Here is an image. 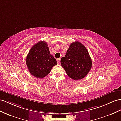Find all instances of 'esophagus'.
Returning <instances> with one entry per match:
<instances>
[{
  "mask_svg": "<svg viewBox=\"0 0 121 121\" xmlns=\"http://www.w3.org/2000/svg\"><path fill=\"white\" fill-rule=\"evenodd\" d=\"M57 63H58V64H59L60 62V58L57 59Z\"/></svg>",
  "mask_w": 121,
  "mask_h": 121,
  "instance_id": "obj_1",
  "label": "esophagus"
}]
</instances>
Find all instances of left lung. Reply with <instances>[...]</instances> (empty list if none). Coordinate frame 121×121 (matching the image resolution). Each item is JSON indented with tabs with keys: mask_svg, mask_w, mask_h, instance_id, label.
Returning <instances> with one entry per match:
<instances>
[{
	"mask_svg": "<svg viewBox=\"0 0 121 121\" xmlns=\"http://www.w3.org/2000/svg\"><path fill=\"white\" fill-rule=\"evenodd\" d=\"M61 64L67 76L77 80L87 75L92 66V61L85 46L76 41L69 45L65 57L61 59Z\"/></svg>",
	"mask_w": 121,
	"mask_h": 121,
	"instance_id": "left-lung-1",
	"label": "left lung"
}]
</instances>
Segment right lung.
Segmentation results:
<instances>
[{"label": "right lung", "mask_w": 121, "mask_h": 121, "mask_svg": "<svg viewBox=\"0 0 121 121\" xmlns=\"http://www.w3.org/2000/svg\"><path fill=\"white\" fill-rule=\"evenodd\" d=\"M26 64L31 75L41 79L50 73L57 62L51 55L47 43L39 41L30 48L26 58Z\"/></svg>", "instance_id": "1"}]
</instances>
